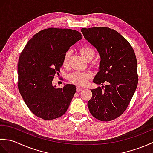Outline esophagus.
<instances>
[{"label":"esophagus","mask_w":153,"mask_h":153,"mask_svg":"<svg viewBox=\"0 0 153 153\" xmlns=\"http://www.w3.org/2000/svg\"><path fill=\"white\" fill-rule=\"evenodd\" d=\"M83 89H84L83 88V87H79V86L77 87V92L82 91H83Z\"/></svg>","instance_id":"esophagus-1"}]
</instances>
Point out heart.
<instances>
[{
	"mask_svg": "<svg viewBox=\"0 0 153 153\" xmlns=\"http://www.w3.org/2000/svg\"><path fill=\"white\" fill-rule=\"evenodd\" d=\"M71 50H68L66 53H65L64 58H63V64L64 65H67L68 62L70 60V58L71 56ZM80 53L82 54V56L85 58V59H89V58L94 56L95 55V52L89 47H84L82 48L80 50ZM92 75L89 72H80V71H74L71 73L68 76V79L71 83H73L76 85L79 86H85L86 85L88 81L91 79Z\"/></svg>",
	"mask_w": 153,
	"mask_h": 153,
	"instance_id": "obj_1",
	"label": "heart"
}]
</instances>
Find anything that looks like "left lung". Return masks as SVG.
<instances>
[{
    "mask_svg": "<svg viewBox=\"0 0 153 153\" xmlns=\"http://www.w3.org/2000/svg\"><path fill=\"white\" fill-rule=\"evenodd\" d=\"M84 37L98 51L99 71L87 106L93 117L108 122L122 115L138 83L137 59L131 45L114 30L106 27L82 28ZM105 85H104L103 84Z\"/></svg>",
    "mask_w": 153,
    "mask_h": 153,
    "instance_id": "left-lung-1",
    "label": "left lung"
}]
</instances>
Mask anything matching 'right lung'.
<instances>
[{"instance_id": "add662e5", "label": "right lung", "mask_w": 153, "mask_h": 153, "mask_svg": "<svg viewBox=\"0 0 153 153\" xmlns=\"http://www.w3.org/2000/svg\"><path fill=\"white\" fill-rule=\"evenodd\" d=\"M82 39L79 31L51 27L33 35L21 53L18 64V89L33 114L43 120L59 118L69 107L76 87L53 85L65 53Z\"/></svg>"}]
</instances>
